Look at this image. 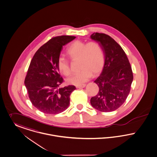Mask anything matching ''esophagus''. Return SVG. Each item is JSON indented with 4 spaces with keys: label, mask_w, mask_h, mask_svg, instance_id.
<instances>
[{
    "label": "esophagus",
    "mask_w": 157,
    "mask_h": 157,
    "mask_svg": "<svg viewBox=\"0 0 157 157\" xmlns=\"http://www.w3.org/2000/svg\"><path fill=\"white\" fill-rule=\"evenodd\" d=\"M85 86H86L85 84H82V85H76V88H84Z\"/></svg>",
    "instance_id": "obj_1"
}]
</instances>
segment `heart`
Wrapping results in <instances>:
<instances>
[{
  "mask_svg": "<svg viewBox=\"0 0 157 157\" xmlns=\"http://www.w3.org/2000/svg\"><path fill=\"white\" fill-rule=\"evenodd\" d=\"M66 54L72 60H79L78 72L67 79L70 84L79 85L88 81L94 75L99 74L102 69L105 57L101 44L96 41L85 43L80 40L73 42L66 50ZM59 72L68 76L71 74L70 65L67 60L59 57L57 60Z\"/></svg>",
  "mask_w": 157,
  "mask_h": 157,
  "instance_id": "1",
  "label": "heart"
}]
</instances>
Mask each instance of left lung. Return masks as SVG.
<instances>
[{
	"instance_id": "left-lung-1",
	"label": "left lung",
	"mask_w": 157,
	"mask_h": 157,
	"mask_svg": "<svg viewBox=\"0 0 157 157\" xmlns=\"http://www.w3.org/2000/svg\"><path fill=\"white\" fill-rule=\"evenodd\" d=\"M91 38L101 44L105 57L101 74L94 81L99 92L91 98V104L101 112L113 111L129 95L133 79L132 67L125 52L113 38L98 33H93Z\"/></svg>"
}]
</instances>
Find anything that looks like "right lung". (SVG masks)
<instances>
[{"label":"right lung","instance_id":"right-lung-1","mask_svg":"<svg viewBox=\"0 0 157 157\" xmlns=\"http://www.w3.org/2000/svg\"><path fill=\"white\" fill-rule=\"evenodd\" d=\"M76 37L62 36L53 37L40 47L33 56L24 83L33 105L46 114H58L69 105L74 85L58 87L64 82L59 73L57 60L63 46Z\"/></svg>","mask_w":157,"mask_h":157}]
</instances>
